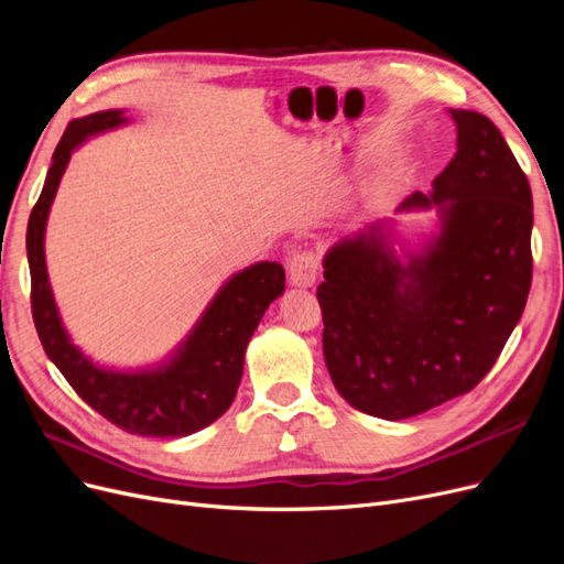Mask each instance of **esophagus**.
Wrapping results in <instances>:
<instances>
[{
	"label": "esophagus",
	"mask_w": 564,
	"mask_h": 564,
	"mask_svg": "<svg viewBox=\"0 0 564 564\" xmlns=\"http://www.w3.org/2000/svg\"><path fill=\"white\" fill-rule=\"evenodd\" d=\"M319 272V259L313 249L294 251L289 259V280L294 286H313Z\"/></svg>",
	"instance_id": "esophagus-1"
}]
</instances>
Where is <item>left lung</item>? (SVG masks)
Segmentation results:
<instances>
[{"mask_svg":"<svg viewBox=\"0 0 564 564\" xmlns=\"http://www.w3.org/2000/svg\"><path fill=\"white\" fill-rule=\"evenodd\" d=\"M456 155L429 195L437 207L419 249H392L377 220L324 253L317 286L324 362L350 406L402 421L466 395L497 362L532 284V191L491 119L449 110Z\"/></svg>","mask_w":564,"mask_h":564,"instance_id":"1","label":"left lung"}]
</instances>
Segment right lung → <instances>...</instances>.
I'll list each match as a JSON object with an SVG mask.
<instances>
[{
    "label": "right lung",
    "mask_w": 564,
    "mask_h": 564,
    "mask_svg": "<svg viewBox=\"0 0 564 564\" xmlns=\"http://www.w3.org/2000/svg\"><path fill=\"white\" fill-rule=\"evenodd\" d=\"M129 124L124 110H100L73 119L56 145L42 195L28 220L32 319L44 352L77 395L117 429L145 437H185L228 412L242 381L249 338L284 292V268L259 261L235 272L218 289L195 327L166 360L141 369L96 365L73 344L51 292L44 235L51 204L73 152L91 135Z\"/></svg>",
    "instance_id": "obj_1"
}]
</instances>
